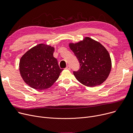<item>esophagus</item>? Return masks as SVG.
I'll return each instance as SVG.
<instances>
[{
  "label": "esophagus",
  "instance_id": "esophagus-1",
  "mask_svg": "<svg viewBox=\"0 0 133 133\" xmlns=\"http://www.w3.org/2000/svg\"><path fill=\"white\" fill-rule=\"evenodd\" d=\"M66 69H69H69H71V67H70V66H69V65H67V66H66Z\"/></svg>",
  "mask_w": 133,
  "mask_h": 133
}]
</instances>
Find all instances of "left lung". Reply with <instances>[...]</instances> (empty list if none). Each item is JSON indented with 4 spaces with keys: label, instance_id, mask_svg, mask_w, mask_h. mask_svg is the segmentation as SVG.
<instances>
[{
    "label": "left lung",
    "instance_id": "obj_1",
    "mask_svg": "<svg viewBox=\"0 0 133 133\" xmlns=\"http://www.w3.org/2000/svg\"><path fill=\"white\" fill-rule=\"evenodd\" d=\"M69 46L80 64L79 70L73 71L78 81L93 87L106 80L111 70V62L109 54L103 46L89 37Z\"/></svg>",
    "mask_w": 133,
    "mask_h": 133
}]
</instances>
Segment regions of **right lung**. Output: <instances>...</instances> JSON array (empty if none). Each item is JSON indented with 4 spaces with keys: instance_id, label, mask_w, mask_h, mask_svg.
<instances>
[{
    "instance_id": "1",
    "label": "right lung",
    "mask_w": 133,
    "mask_h": 133,
    "mask_svg": "<svg viewBox=\"0 0 133 133\" xmlns=\"http://www.w3.org/2000/svg\"><path fill=\"white\" fill-rule=\"evenodd\" d=\"M54 48L39 44L26 52L21 58L19 71L24 81L31 87L42 90L50 87L63 71L53 57Z\"/></svg>"
}]
</instances>
